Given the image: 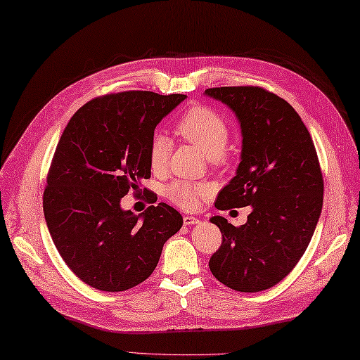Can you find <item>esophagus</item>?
I'll use <instances>...</instances> for the list:
<instances>
[{
  "instance_id": "1",
  "label": "esophagus",
  "mask_w": 360,
  "mask_h": 360,
  "mask_svg": "<svg viewBox=\"0 0 360 360\" xmlns=\"http://www.w3.org/2000/svg\"><path fill=\"white\" fill-rule=\"evenodd\" d=\"M182 221H184V226H192V224L200 223V219L195 218V217H188V215H186L184 218H182Z\"/></svg>"
}]
</instances>
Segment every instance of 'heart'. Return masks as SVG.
Instances as JSON below:
<instances>
[{
  "label": "heart",
  "instance_id": "1",
  "mask_svg": "<svg viewBox=\"0 0 360 360\" xmlns=\"http://www.w3.org/2000/svg\"><path fill=\"white\" fill-rule=\"evenodd\" d=\"M178 133L187 142L196 145L215 162H221L229 142V125L219 114L196 105L187 110L178 122ZM173 150L172 139L164 133H155L148 143V162L153 173H162L170 160ZM213 192L209 182L173 181L165 188V195L173 204L186 210L196 209L200 202Z\"/></svg>",
  "mask_w": 360,
  "mask_h": 360
}]
</instances>
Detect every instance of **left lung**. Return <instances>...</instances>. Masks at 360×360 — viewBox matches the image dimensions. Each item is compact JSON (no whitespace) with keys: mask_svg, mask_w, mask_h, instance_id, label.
Here are the masks:
<instances>
[{"mask_svg":"<svg viewBox=\"0 0 360 360\" xmlns=\"http://www.w3.org/2000/svg\"><path fill=\"white\" fill-rule=\"evenodd\" d=\"M238 117L241 162L221 190L215 207H248V223L223 217V243L209 267L218 281L240 292H258L294 269L314 235L323 205V176L308 128L285 98L258 86L205 89Z\"/></svg>","mask_w":360,"mask_h":360,"instance_id":"8db88e82","label":"left lung"}]
</instances>
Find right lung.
<instances>
[{"label": "right lung", "instance_id": "add662e5", "mask_svg": "<svg viewBox=\"0 0 360 360\" xmlns=\"http://www.w3.org/2000/svg\"><path fill=\"white\" fill-rule=\"evenodd\" d=\"M186 97L150 91L96 97L60 137L43 193L44 219L58 254L91 288L119 292L145 281L182 227L181 213L165 202L133 215L120 200L151 176V136Z\"/></svg>", "mask_w": 360, "mask_h": 360}]
</instances>
